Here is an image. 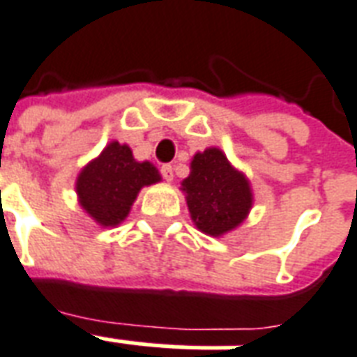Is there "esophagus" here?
<instances>
[{
	"instance_id": "34e87169",
	"label": "esophagus",
	"mask_w": 357,
	"mask_h": 357,
	"mask_svg": "<svg viewBox=\"0 0 357 357\" xmlns=\"http://www.w3.org/2000/svg\"><path fill=\"white\" fill-rule=\"evenodd\" d=\"M160 174H162V178L167 179V181H172L174 179L172 165H162V167H160Z\"/></svg>"
}]
</instances>
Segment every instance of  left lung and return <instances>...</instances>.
<instances>
[{
  "mask_svg": "<svg viewBox=\"0 0 357 357\" xmlns=\"http://www.w3.org/2000/svg\"><path fill=\"white\" fill-rule=\"evenodd\" d=\"M181 185L192 221L209 236H222L238 227L252 206L249 181L217 148L195 155L190 176Z\"/></svg>",
  "mask_w": 357,
  "mask_h": 357,
  "instance_id": "8db88e82",
  "label": "left lung"
}]
</instances>
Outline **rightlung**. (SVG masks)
I'll return each instance as SVG.
<instances>
[{
	"mask_svg": "<svg viewBox=\"0 0 357 357\" xmlns=\"http://www.w3.org/2000/svg\"><path fill=\"white\" fill-rule=\"evenodd\" d=\"M159 179V172L151 162H138L129 146L112 142L82 170L76 192L82 208L100 227H116L129 215L138 190Z\"/></svg>",
	"mask_w": 357,
	"mask_h": 357,
	"instance_id": "1",
	"label": "right lung"
}]
</instances>
